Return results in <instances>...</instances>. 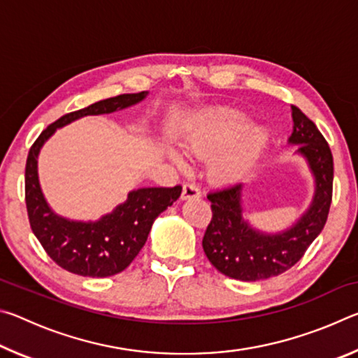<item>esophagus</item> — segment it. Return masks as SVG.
I'll return each instance as SVG.
<instances>
[{"label": "esophagus", "mask_w": 358, "mask_h": 358, "mask_svg": "<svg viewBox=\"0 0 358 358\" xmlns=\"http://www.w3.org/2000/svg\"><path fill=\"white\" fill-rule=\"evenodd\" d=\"M202 191L196 183H185L183 186V192H181V197L183 199H194V197H201Z\"/></svg>", "instance_id": "obj_1"}]
</instances>
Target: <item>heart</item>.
<instances>
[{
	"label": "heart",
	"mask_w": 358,
	"mask_h": 358,
	"mask_svg": "<svg viewBox=\"0 0 358 358\" xmlns=\"http://www.w3.org/2000/svg\"><path fill=\"white\" fill-rule=\"evenodd\" d=\"M246 126L248 120L243 113L232 108H220L205 117L201 126L186 137L183 147L189 155L205 156L215 153L229 141H232L216 157L213 172L221 180L237 178L256 161L265 141L264 134L259 131L242 133L241 131L246 129ZM175 159L178 161V157L175 156Z\"/></svg>",
	"instance_id": "obj_1"
}]
</instances>
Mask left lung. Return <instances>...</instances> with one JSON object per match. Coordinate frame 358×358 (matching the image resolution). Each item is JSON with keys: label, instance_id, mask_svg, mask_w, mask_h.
<instances>
[{"label": "left lung", "instance_id": "1", "mask_svg": "<svg viewBox=\"0 0 358 358\" xmlns=\"http://www.w3.org/2000/svg\"><path fill=\"white\" fill-rule=\"evenodd\" d=\"M292 107L294 131L290 143H299L316 177V194L306 215L294 227L278 235L252 230L241 217V185L210 191L211 221L202 246L211 265L222 275L240 281H260L287 271L305 256L329 217L333 196V156L322 132L296 106Z\"/></svg>", "mask_w": 358, "mask_h": 358}]
</instances>
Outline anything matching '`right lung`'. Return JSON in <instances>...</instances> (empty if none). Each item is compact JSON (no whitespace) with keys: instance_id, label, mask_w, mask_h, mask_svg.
Masks as SVG:
<instances>
[{"instance_id":"1","label":"right lung","mask_w":358,"mask_h":358,"mask_svg":"<svg viewBox=\"0 0 358 358\" xmlns=\"http://www.w3.org/2000/svg\"><path fill=\"white\" fill-rule=\"evenodd\" d=\"M147 93L120 94L71 112L48 124L29 148L25 167V202L29 226L50 259L74 275L113 276L128 268L148 238L153 221L177 201L181 186L142 187L98 222L63 220L48 208L38 180V155L57 128L85 115L110 113L142 101Z\"/></svg>"}]
</instances>
